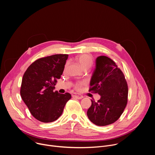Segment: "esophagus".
Instances as JSON below:
<instances>
[{
  "instance_id": "obj_1",
  "label": "esophagus",
  "mask_w": 155,
  "mask_h": 155,
  "mask_svg": "<svg viewBox=\"0 0 155 155\" xmlns=\"http://www.w3.org/2000/svg\"><path fill=\"white\" fill-rule=\"evenodd\" d=\"M72 97L74 98H76V99H81L83 97V96L79 94H76V93H74L72 94Z\"/></svg>"
}]
</instances>
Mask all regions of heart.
<instances>
[{
	"label": "heart",
	"mask_w": 155,
	"mask_h": 155,
	"mask_svg": "<svg viewBox=\"0 0 155 155\" xmlns=\"http://www.w3.org/2000/svg\"><path fill=\"white\" fill-rule=\"evenodd\" d=\"M76 60L84 70L90 69L93 64V57L88 54H81L77 56ZM86 83L85 81H77L74 86V89L77 91H81Z\"/></svg>",
	"instance_id": "1"
}]
</instances>
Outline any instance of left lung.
Instances as JSON below:
<instances>
[{"label":"left lung","instance_id":"left-lung-1","mask_svg":"<svg viewBox=\"0 0 155 155\" xmlns=\"http://www.w3.org/2000/svg\"><path fill=\"white\" fill-rule=\"evenodd\" d=\"M89 92L101 95L97 102L91 101L87 110L92 123L104 126L118 120L127 103L128 87L124 74L112 59L105 56L96 59Z\"/></svg>","mask_w":155,"mask_h":155}]
</instances>
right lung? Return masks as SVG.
I'll return each instance as SVG.
<instances>
[{
    "label": "right lung",
    "mask_w": 155,
    "mask_h": 155,
    "mask_svg": "<svg viewBox=\"0 0 155 155\" xmlns=\"http://www.w3.org/2000/svg\"><path fill=\"white\" fill-rule=\"evenodd\" d=\"M69 55L54 54L32 62L22 79L20 94L32 115L43 123L56 121L62 114L69 93L54 91V85L61 78Z\"/></svg>",
    "instance_id": "1"
}]
</instances>
